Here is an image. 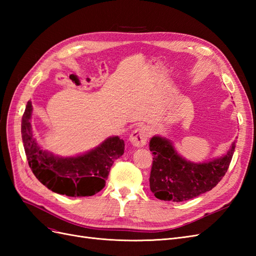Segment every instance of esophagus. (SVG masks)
<instances>
[{"label": "esophagus", "mask_w": 256, "mask_h": 256, "mask_svg": "<svg viewBox=\"0 0 256 256\" xmlns=\"http://www.w3.org/2000/svg\"><path fill=\"white\" fill-rule=\"evenodd\" d=\"M150 136V131L145 126L136 128L130 134V142L136 147H143Z\"/></svg>", "instance_id": "1"}]
</instances>
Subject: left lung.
Masks as SVG:
<instances>
[{
	"label": "left lung",
	"instance_id": "1",
	"mask_svg": "<svg viewBox=\"0 0 256 256\" xmlns=\"http://www.w3.org/2000/svg\"><path fill=\"white\" fill-rule=\"evenodd\" d=\"M235 143L223 157L194 164L180 157L168 138L152 136L150 142L154 154L150 187L154 196L168 202H184L210 191L226 175Z\"/></svg>",
	"mask_w": 256,
	"mask_h": 256
}]
</instances>
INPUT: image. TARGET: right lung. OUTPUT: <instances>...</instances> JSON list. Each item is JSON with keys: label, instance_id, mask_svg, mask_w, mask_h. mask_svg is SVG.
<instances>
[{"label": "right lung", "instance_id": "obj_1", "mask_svg": "<svg viewBox=\"0 0 256 256\" xmlns=\"http://www.w3.org/2000/svg\"><path fill=\"white\" fill-rule=\"evenodd\" d=\"M32 102H28L22 116L21 134L32 172L51 191L72 198L92 196L106 186L114 161L124 154L125 142L110 136L96 148L76 157H58L42 150L33 138L30 127Z\"/></svg>", "mask_w": 256, "mask_h": 256}]
</instances>
